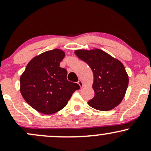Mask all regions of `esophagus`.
I'll use <instances>...</instances> for the list:
<instances>
[{
    "instance_id": "1",
    "label": "esophagus",
    "mask_w": 151,
    "mask_h": 151,
    "mask_svg": "<svg viewBox=\"0 0 151 151\" xmlns=\"http://www.w3.org/2000/svg\"><path fill=\"white\" fill-rule=\"evenodd\" d=\"M78 84L80 86V87H83V86H84V83H83V81H81V79H79V80L78 81Z\"/></svg>"
}]
</instances>
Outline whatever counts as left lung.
<instances>
[{
	"label": "left lung",
	"instance_id": "8db88e82",
	"mask_svg": "<svg viewBox=\"0 0 151 151\" xmlns=\"http://www.w3.org/2000/svg\"><path fill=\"white\" fill-rule=\"evenodd\" d=\"M74 53L93 72L94 96L88 104L99 111L116 107L125 96L129 85V76L124 65L99 49L77 50Z\"/></svg>",
	"mask_w": 151,
	"mask_h": 151
}]
</instances>
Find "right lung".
I'll use <instances>...</instances> for the list:
<instances>
[{
	"instance_id": "right-lung-1",
	"label": "right lung",
	"mask_w": 151,
	"mask_h": 151,
	"mask_svg": "<svg viewBox=\"0 0 151 151\" xmlns=\"http://www.w3.org/2000/svg\"><path fill=\"white\" fill-rule=\"evenodd\" d=\"M65 53L54 49L37 55L20 76V93L25 101L40 113L55 114L62 109L79 84L69 81L67 72L60 67Z\"/></svg>"
}]
</instances>
